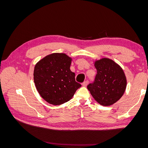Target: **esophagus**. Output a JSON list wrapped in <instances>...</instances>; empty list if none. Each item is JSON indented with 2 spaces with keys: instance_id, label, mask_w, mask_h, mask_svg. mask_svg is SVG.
I'll list each match as a JSON object with an SVG mask.
<instances>
[{
  "instance_id": "34e87169",
  "label": "esophagus",
  "mask_w": 148,
  "mask_h": 148,
  "mask_svg": "<svg viewBox=\"0 0 148 148\" xmlns=\"http://www.w3.org/2000/svg\"><path fill=\"white\" fill-rule=\"evenodd\" d=\"M88 83V80H86V81H84V82L82 83V85H83V86H86Z\"/></svg>"
}]
</instances>
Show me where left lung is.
I'll return each instance as SVG.
<instances>
[{
  "label": "left lung",
  "instance_id": "obj_1",
  "mask_svg": "<svg viewBox=\"0 0 148 148\" xmlns=\"http://www.w3.org/2000/svg\"><path fill=\"white\" fill-rule=\"evenodd\" d=\"M97 73L87 88L92 97L102 106L114 104L122 96L127 86V79L122 68L109 59L95 62Z\"/></svg>",
  "mask_w": 148,
  "mask_h": 148
}]
</instances>
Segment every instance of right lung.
<instances>
[{"mask_svg":"<svg viewBox=\"0 0 148 148\" xmlns=\"http://www.w3.org/2000/svg\"><path fill=\"white\" fill-rule=\"evenodd\" d=\"M71 59L65 53H54L39 61L34 70V82L43 99L53 105L70 101L82 85L70 69Z\"/></svg>","mask_w":148,"mask_h":148,"instance_id":"right-lung-1","label":"right lung"}]
</instances>
